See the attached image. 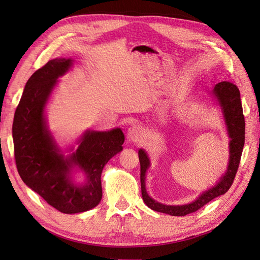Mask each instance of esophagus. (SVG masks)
Segmentation results:
<instances>
[{
	"label": "esophagus",
	"mask_w": 260,
	"mask_h": 260,
	"mask_svg": "<svg viewBox=\"0 0 260 260\" xmlns=\"http://www.w3.org/2000/svg\"><path fill=\"white\" fill-rule=\"evenodd\" d=\"M127 137L130 142L137 143L143 138V129L139 127V125H132V127L128 129Z\"/></svg>",
	"instance_id": "34e87169"
}]
</instances>
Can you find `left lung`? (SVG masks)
<instances>
[{"mask_svg":"<svg viewBox=\"0 0 260 260\" xmlns=\"http://www.w3.org/2000/svg\"><path fill=\"white\" fill-rule=\"evenodd\" d=\"M218 103L222 109V114L229 133L230 141V159L226 172L219 180V182L209 190L201 194L194 202L186 205H164L154 201L146 192L145 188V174L149 167V159L142 148L139 149V160L141 165V191L142 198L146 205L155 210L168 214L171 216H185L199 210L207 203L218 196L224 194L231 187L241 160V156L245 142V119H244L243 108L241 103L240 90L237 85L229 81H221L215 85L212 91Z\"/></svg>","mask_w":260,"mask_h":260,"instance_id":"8db88e82","label":"left lung"}]
</instances>
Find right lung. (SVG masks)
I'll list each match as a JSON object with an SVG mask.
<instances>
[{"instance_id":"1","label":"right lung","mask_w":260,"mask_h":260,"mask_svg":"<svg viewBox=\"0 0 260 260\" xmlns=\"http://www.w3.org/2000/svg\"><path fill=\"white\" fill-rule=\"evenodd\" d=\"M73 64L72 59L55 58L29 78L13 122L14 155L18 174L31 190L64 214H78L95 207L102 200V170L122 151L121 129L86 131L77 151L65 157L46 127L44 107L57 78ZM77 166L87 176L84 185L72 181Z\"/></svg>"}]
</instances>
